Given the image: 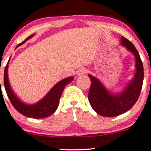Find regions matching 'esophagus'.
Listing matches in <instances>:
<instances>
[{
  "instance_id": "esophagus-1",
  "label": "esophagus",
  "mask_w": 151,
  "mask_h": 151,
  "mask_svg": "<svg viewBox=\"0 0 151 151\" xmlns=\"http://www.w3.org/2000/svg\"><path fill=\"white\" fill-rule=\"evenodd\" d=\"M85 73H87V69H85V68H82V69H80L77 71V74H78L79 76H81V75H83V74H85Z\"/></svg>"
}]
</instances>
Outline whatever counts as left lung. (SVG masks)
Listing matches in <instances>:
<instances>
[{"mask_svg":"<svg viewBox=\"0 0 151 151\" xmlns=\"http://www.w3.org/2000/svg\"><path fill=\"white\" fill-rule=\"evenodd\" d=\"M121 44L135 57L136 72L132 80L121 93L113 94L104 86L99 80L89 74L91 85L88 93V100L97 114L106 117L120 115L132 108L138 99L144 78L143 65L138 51L134 45L122 37Z\"/></svg>","mask_w":151,"mask_h":151,"instance_id":"left-lung-1","label":"left lung"}]
</instances>
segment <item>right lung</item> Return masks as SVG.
Returning a JSON list of instances; mask_svg holds the SVG:
<instances>
[{
  "mask_svg": "<svg viewBox=\"0 0 151 151\" xmlns=\"http://www.w3.org/2000/svg\"><path fill=\"white\" fill-rule=\"evenodd\" d=\"M35 34L32 35L29 37L26 38L24 41L21 42L17 45V47L19 45L24 43L27 40L30 39L34 36ZM9 62L8 61L6 68L4 70V83L6 92L7 96L10 100L13 106L19 112L20 114H23L27 117L34 119H42L49 116L50 115L53 114L56 111L57 108L59 104V100L61 98L63 90L66 85L74 80L73 77H67L66 79L61 80L58 82L56 85H55L51 90L48 92V93L42 99L38 101L36 104L32 105H28L22 102L17 96L15 93L12 91V88L9 85V76H8V68H9ZM1 82V81H0Z\"/></svg>",
  "mask_w": 151,
  "mask_h": 151,
  "instance_id": "1",
  "label": "right lung"
}]
</instances>
